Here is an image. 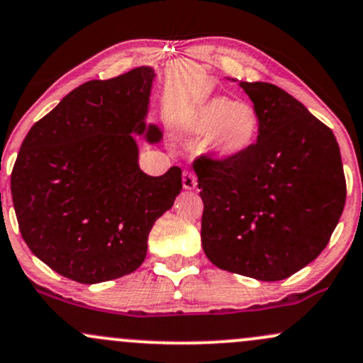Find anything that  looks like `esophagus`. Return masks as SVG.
<instances>
[{
    "label": "esophagus",
    "mask_w": 363,
    "mask_h": 363,
    "mask_svg": "<svg viewBox=\"0 0 363 363\" xmlns=\"http://www.w3.org/2000/svg\"><path fill=\"white\" fill-rule=\"evenodd\" d=\"M198 184V179L194 172H191V170H184L182 172V186H184V189H194Z\"/></svg>",
    "instance_id": "obj_1"
}]
</instances>
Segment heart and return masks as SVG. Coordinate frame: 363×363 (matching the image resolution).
<instances>
[{"label":"heart","instance_id":"heart-1","mask_svg":"<svg viewBox=\"0 0 363 363\" xmlns=\"http://www.w3.org/2000/svg\"><path fill=\"white\" fill-rule=\"evenodd\" d=\"M258 127V113L250 103L233 101L227 96H212L198 103L181 122L182 133L203 138L205 148L220 160L245 155L257 141Z\"/></svg>","mask_w":363,"mask_h":363}]
</instances>
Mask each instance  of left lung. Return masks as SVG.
Masks as SVG:
<instances>
[{
	"label": "left lung",
	"mask_w": 363,
	"mask_h": 363,
	"mask_svg": "<svg viewBox=\"0 0 363 363\" xmlns=\"http://www.w3.org/2000/svg\"><path fill=\"white\" fill-rule=\"evenodd\" d=\"M240 86L258 113V139L233 160L194 162L203 252L222 270L281 281L328 246L345 208L343 162L333 130L291 94Z\"/></svg>",
	"instance_id": "8db88e82"
}]
</instances>
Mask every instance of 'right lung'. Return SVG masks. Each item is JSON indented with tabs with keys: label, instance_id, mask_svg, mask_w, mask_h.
I'll return each mask as SVG.
<instances>
[{
	"label": "right lung",
	"instance_id": "obj_1",
	"mask_svg": "<svg viewBox=\"0 0 363 363\" xmlns=\"http://www.w3.org/2000/svg\"><path fill=\"white\" fill-rule=\"evenodd\" d=\"M150 67L75 87L30 127L11 170L23 241L60 276L96 284L145 262L155 220L174 205L182 170L151 177L138 165L134 134L146 127Z\"/></svg>",
	"mask_w": 363,
	"mask_h": 363
}]
</instances>
